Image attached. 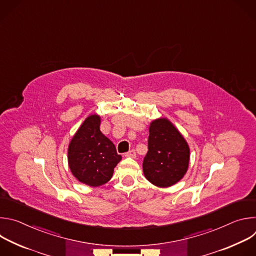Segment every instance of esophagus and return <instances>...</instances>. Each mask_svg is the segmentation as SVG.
Instances as JSON below:
<instances>
[{"label":"esophagus","instance_id":"1","mask_svg":"<svg viewBox=\"0 0 256 256\" xmlns=\"http://www.w3.org/2000/svg\"><path fill=\"white\" fill-rule=\"evenodd\" d=\"M126 157H132V158H136V151L134 150H130L128 153H126L124 155Z\"/></svg>","mask_w":256,"mask_h":256}]
</instances>
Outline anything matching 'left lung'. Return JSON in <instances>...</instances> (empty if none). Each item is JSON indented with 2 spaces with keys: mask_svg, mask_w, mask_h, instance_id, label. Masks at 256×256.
Returning a JSON list of instances; mask_svg holds the SVG:
<instances>
[{
  "mask_svg": "<svg viewBox=\"0 0 256 256\" xmlns=\"http://www.w3.org/2000/svg\"><path fill=\"white\" fill-rule=\"evenodd\" d=\"M148 153L144 158V177L158 188H169L182 179L190 164V147L167 118H158L149 128Z\"/></svg>",
  "mask_w": 256,
  "mask_h": 256,
  "instance_id": "obj_1",
  "label": "left lung"
}]
</instances>
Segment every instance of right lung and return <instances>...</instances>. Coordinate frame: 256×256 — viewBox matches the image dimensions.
<instances>
[{
	"label": "right lung",
	"mask_w": 256,
	"mask_h": 256,
	"mask_svg": "<svg viewBox=\"0 0 256 256\" xmlns=\"http://www.w3.org/2000/svg\"><path fill=\"white\" fill-rule=\"evenodd\" d=\"M100 116L92 114L81 124L70 142L68 162L72 174L89 186H100L110 180L122 160L114 142L100 130Z\"/></svg>",
	"instance_id": "add662e5"
}]
</instances>
